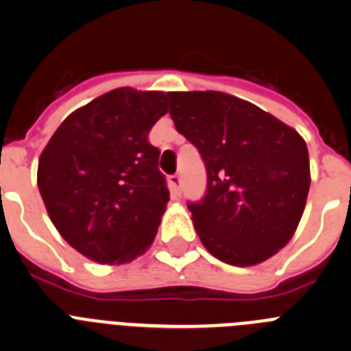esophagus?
Here are the masks:
<instances>
[{
	"label": "esophagus",
	"mask_w": 351,
	"mask_h": 351,
	"mask_svg": "<svg viewBox=\"0 0 351 351\" xmlns=\"http://www.w3.org/2000/svg\"><path fill=\"white\" fill-rule=\"evenodd\" d=\"M169 189H171L173 194L180 195V192H182V178L178 175L169 176Z\"/></svg>",
	"instance_id": "34e87169"
}]
</instances>
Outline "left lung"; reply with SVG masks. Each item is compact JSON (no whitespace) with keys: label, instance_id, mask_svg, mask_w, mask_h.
Returning a JSON list of instances; mask_svg holds the SVG:
<instances>
[{"label":"left lung","instance_id":"1","mask_svg":"<svg viewBox=\"0 0 351 351\" xmlns=\"http://www.w3.org/2000/svg\"><path fill=\"white\" fill-rule=\"evenodd\" d=\"M169 115L201 154L206 192L187 203L213 257L254 266L287 245L304 211V140L276 117L229 94L169 93Z\"/></svg>","mask_w":351,"mask_h":351}]
</instances>
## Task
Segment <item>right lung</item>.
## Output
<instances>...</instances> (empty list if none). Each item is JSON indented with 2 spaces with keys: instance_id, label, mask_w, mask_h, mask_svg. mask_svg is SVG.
Returning <instances> with one entry per match:
<instances>
[{
  "instance_id": "right-lung-1",
  "label": "right lung",
  "mask_w": 351,
  "mask_h": 351,
  "mask_svg": "<svg viewBox=\"0 0 351 351\" xmlns=\"http://www.w3.org/2000/svg\"><path fill=\"white\" fill-rule=\"evenodd\" d=\"M168 94L122 87L75 110L38 162V189L62 238L99 264H124L157 234L169 191L152 125Z\"/></svg>"
}]
</instances>
